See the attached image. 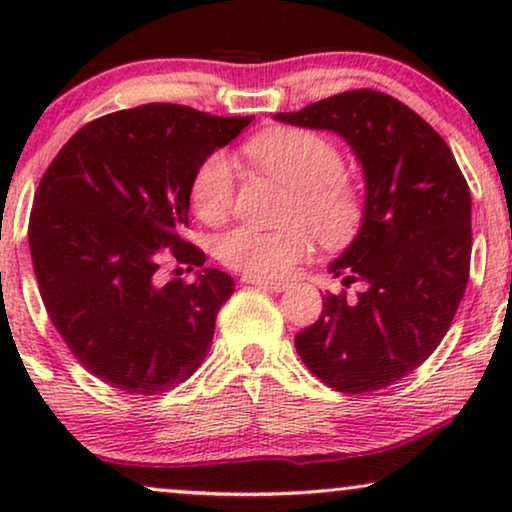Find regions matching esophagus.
<instances>
[{
	"mask_svg": "<svg viewBox=\"0 0 512 512\" xmlns=\"http://www.w3.org/2000/svg\"><path fill=\"white\" fill-rule=\"evenodd\" d=\"M242 282L244 284H251V286H261V289H268V291H277V293L289 289V282H277V279H261V277L244 275Z\"/></svg>",
	"mask_w": 512,
	"mask_h": 512,
	"instance_id": "esophagus-1",
	"label": "esophagus"
}]
</instances>
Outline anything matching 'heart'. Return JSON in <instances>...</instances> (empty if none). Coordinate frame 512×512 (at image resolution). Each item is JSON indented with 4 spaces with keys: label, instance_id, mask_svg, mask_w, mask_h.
<instances>
[{
    "label": "heart",
    "instance_id": "heart-1",
    "mask_svg": "<svg viewBox=\"0 0 512 512\" xmlns=\"http://www.w3.org/2000/svg\"><path fill=\"white\" fill-rule=\"evenodd\" d=\"M242 156L289 188V223L275 230H228L216 242L223 265L249 277L279 279L310 254L314 237L324 247H340L359 233L366 202L359 184L342 170V153L328 137L305 128H270L251 137ZM188 195L202 221L226 219L235 195V170L228 156L209 153L195 167Z\"/></svg>",
    "mask_w": 512,
    "mask_h": 512
}]
</instances>
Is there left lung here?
<instances>
[{"instance_id": "1", "label": "left lung", "mask_w": 512, "mask_h": 512, "mask_svg": "<svg viewBox=\"0 0 512 512\" xmlns=\"http://www.w3.org/2000/svg\"><path fill=\"white\" fill-rule=\"evenodd\" d=\"M333 130L366 174L359 235L331 263L356 298L328 293L296 335L300 359L335 391L368 394L410 375L445 338L471 270V191L445 139L403 102L361 88L277 114Z\"/></svg>"}]
</instances>
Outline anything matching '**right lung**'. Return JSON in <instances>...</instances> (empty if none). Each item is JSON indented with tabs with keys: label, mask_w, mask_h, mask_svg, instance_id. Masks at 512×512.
Masks as SVG:
<instances>
[{
	"label": "right lung",
	"mask_w": 512,
	"mask_h": 512,
	"mask_svg": "<svg viewBox=\"0 0 512 512\" xmlns=\"http://www.w3.org/2000/svg\"><path fill=\"white\" fill-rule=\"evenodd\" d=\"M249 123L184 104L114 111L83 125L41 177L30 214L41 300L69 352L109 387L156 396L205 361L235 282L202 268L205 251L184 240L188 188ZM167 260L201 272L165 283Z\"/></svg>",
	"instance_id": "add662e5"
}]
</instances>
